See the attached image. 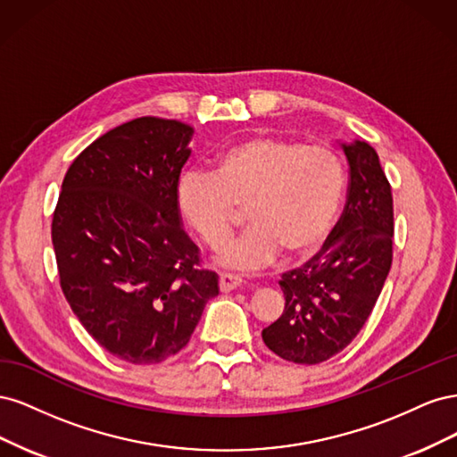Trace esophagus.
Segmentation results:
<instances>
[{"label":"esophagus","mask_w":457,"mask_h":457,"mask_svg":"<svg viewBox=\"0 0 457 457\" xmlns=\"http://www.w3.org/2000/svg\"><path fill=\"white\" fill-rule=\"evenodd\" d=\"M240 284H242L240 276H234V274H228V272H223L219 276V289L223 294L232 292V289H237Z\"/></svg>","instance_id":"34e87169"}]
</instances>
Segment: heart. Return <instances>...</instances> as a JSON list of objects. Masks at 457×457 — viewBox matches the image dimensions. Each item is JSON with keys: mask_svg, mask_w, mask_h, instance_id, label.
Masks as SVG:
<instances>
[{"mask_svg": "<svg viewBox=\"0 0 457 457\" xmlns=\"http://www.w3.org/2000/svg\"><path fill=\"white\" fill-rule=\"evenodd\" d=\"M339 158L324 146H301L274 135H255L225 148L215 171H187L177 187L179 212L200 238L217 247L245 207L247 228L220 247L230 269H262L282 252L301 259L318 250L343 198Z\"/></svg>", "mask_w": 457, "mask_h": 457, "instance_id": "1", "label": "heart"}]
</instances>
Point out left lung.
<instances>
[{"instance_id":"obj_1","label":"left lung","mask_w":457,"mask_h":457,"mask_svg":"<svg viewBox=\"0 0 457 457\" xmlns=\"http://www.w3.org/2000/svg\"><path fill=\"white\" fill-rule=\"evenodd\" d=\"M341 148L351 173L347 205L320 253L282 274L284 312L261 334L274 354L295 364H320L347 347L393 262V196L378 152L364 141Z\"/></svg>"}]
</instances>
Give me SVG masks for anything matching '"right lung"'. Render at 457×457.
Returning a JSON list of instances; mask_svg holds the SVG:
<instances>
[{
	"label": "right lung",
	"instance_id": "obj_1",
	"mask_svg": "<svg viewBox=\"0 0 457 457\" xmlns=\"http://www.w3.org/2000/svg\"><path fill=\"white\" fill-rule=\"evenodd\" d=\"M192 135L188 123L150 116L110 129L68 168L53 215L66 301L89 336L129 364L177 354L219 294L177 204Z\"/></svg>",
	"mask_w": 457,
	"mask_h": 457
}]
</instances>
